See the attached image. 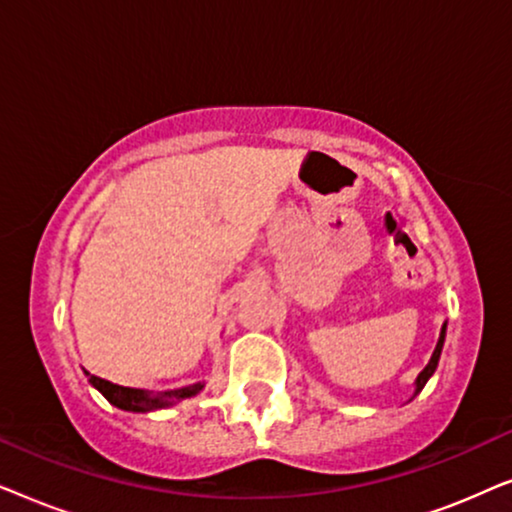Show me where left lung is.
<instances>
[{
  "label": "left lung",
  "instance_id": "8db88e82",
  "mask_svg": "<svg viewBox=\"0 0 512 512\" xmlns=\"http://www.w3.org/2000/svg\"><path fill=\"white\" fill-rule=\"evenodd\" d=\"M443 342H445V326H443V331H440V338H438V345H436V349H433V356H431V361H429V366H426L422 373H419V377H417V389H415V396L419 394V391L424 389V384L429 382V377L433 375V370L438 368V359H440V352H443Z\"/></svg>",
  "mask_w": 512,
  "mask_h": 512
}]
</instances>
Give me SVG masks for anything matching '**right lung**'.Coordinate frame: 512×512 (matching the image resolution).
I'll return each mask as SVG.
<instances>
[{
	"label": "right lung",
	"mask_w": 512,
	"mask_h": 512,
	"mask_svg": "<svg viewBox=\"0 0 512 512\" xmlns=\"http://www.w3.org/2000/svg\"><path fill=\"white\" fill-rule=\"evenodd\" d=\"M90 384L100 389L102 396L107 398L109 403H114L116 408L132 410V412H149V410L167 408V405H172L174 401L191 398L202 389V382H195V384H188V387L160 391V394H149V391H144V389L123 387V384H114V382L104 380V377H97V375H90Z\"/></svg>",
	"instance_id": "1"
}]
</instances>
